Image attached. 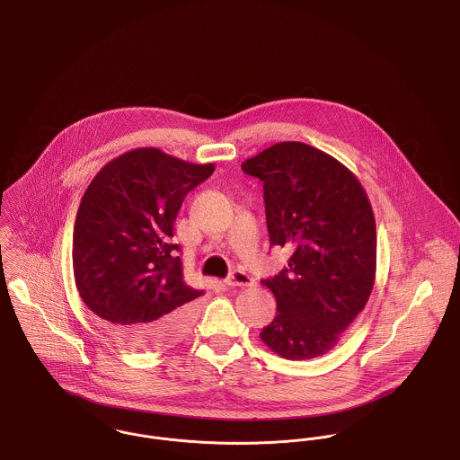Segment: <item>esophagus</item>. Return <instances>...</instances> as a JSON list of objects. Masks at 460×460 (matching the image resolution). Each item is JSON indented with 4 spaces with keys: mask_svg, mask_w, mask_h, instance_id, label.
I'll return each instance as SVG.
<instances>
[{
    "mask_svg": "<svg viewBox=\"0 0 460 460\" xmlns=\"http://www.w3.org/2000/svg\"><path fill=\"white\" fill-rule=\"evenodd\" d=\"M226 287L237 288V287H254V279L251 278L250 274L243 272V270H235L232 272L226 279H225Z\"/></svg>",
    "mask_w": 460,
    "mask_h": 460,
    "instance_id": "obj_1",
    "label": "esophagus"
}]
</instances>
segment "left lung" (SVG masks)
Returning <instances> with one entry per match:
<instances>
[{
  "label": "left lung",
  "instance_id": "obj_1",
  "mask_svg": "<svg viewBox=\"0 0 460 460\" xmlns=\"http://www.w3.org/2000/svg\"><path fill=\"white\" fill-rule=\"evenodd\" d=\"M241 168L263 182L270 246L292 250L288 267L261 283L278 314L261 341L279 357L331 351L366 307L376 274V223L355 177L331 155L279 142Z\"/></svg>",
  "mask_w": 460,
  "mask_h": 460
}]
</instances>
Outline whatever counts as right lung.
<instances>
[{
	"instance_id": "add662e5",
	"label": "right lung",
	"mask_w": 460,
	"mask_h": 460,
	"mask_svg": "<svg viewBox=\"0 0 460 460\" xmlns=\"http://www.w3.org/2000/svg\"><path fill=\"white\" fill-rule=\"evenodd\" d=\"M212 172V164L142 147L109 162L84 193L72 248L77 290L116 337L140 351L165 349L190 331L204 290L184 281L173 221Z\"/></svg>"
}]
</instances>
